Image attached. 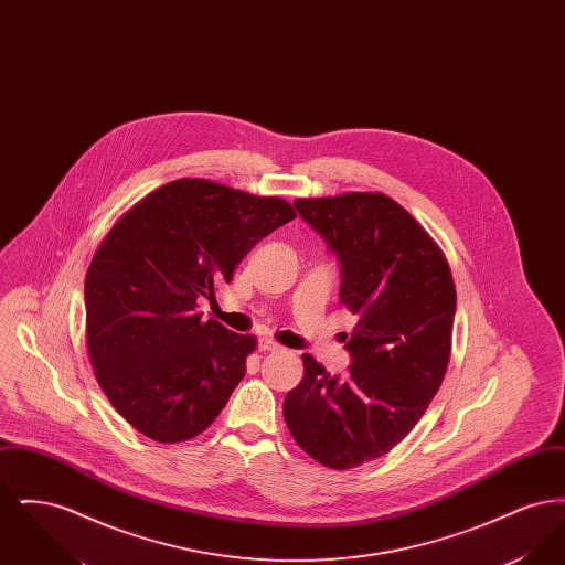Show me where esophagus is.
Returning <instances> with one entry per match:
<instances>
[{
  "instance_id": "1",
  "label": "esophagus",
  "mask_w": 565,
  "mask_h": 565,
  "mask_svg": "<svg viewBox=\"0 0 565 565\" xmlns=\"http://www.w3.org/2000/svg\"><path fill=\"white\" fill-rule=\"evenodd\" d=\"M258 350L260 351H277L281 350V345L279 343H275L273 339H260L258 341Z\"/></svg>"
}]
</instances>
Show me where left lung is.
<instances>
[{
    "label": "left lung",
    "mask_w": 565,
    "mask_h": 565,
    "mask_svg": "<svg viewBox=\"0 0 565 565\" xmlns=\"http://www.w3.org/2000/svg\"><path fill=\"white\" fill-rule=\"evenodd\" d=\"M300 217L341 267L339 298L358 316L348 375L302 353L284 401L298 447L334 470L392 451L426 413L451 353L456 286L417 220L381 192L298 199Z\"/></svg>",
    "instance_id": "8db88e82"
}]
</instances>
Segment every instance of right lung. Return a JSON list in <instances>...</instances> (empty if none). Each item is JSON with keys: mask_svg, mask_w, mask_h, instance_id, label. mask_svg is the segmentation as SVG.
<instances>
[{"mask_svg": "<svg viewBox=\"0 0 565 565\" xmlns=\"http://www.w3.org/2000/svg\"><path fill=\"white\" fill-rule=\"evenodd\" d=\"M290 203L175 180L122 215L84 281L86 345L111 406L159 443L212 426L245 375L252 334L196 311L243 256L295 220Z\"/></svg>", "mask_w": 565, "mask_h": 565, "instance_id": "right-lung-1", "label": "right lung"}]
</instances>
